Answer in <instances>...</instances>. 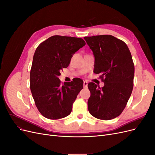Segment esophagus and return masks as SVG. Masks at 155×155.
Listing matches in <instances>:
<instances>
[{"instance_id": "obj_1", "label": "esophagus", "mask_w": 155, "mask_h": 155, "mask_svg": "<svg viewBox=\"0 0 155 155\" xmlns=\"http://www.w3.org/2000/svg\"><path fill=\"white\" fill-rule=\"evenodd\" d=\"M87 85H88L87 81H83V87H84V88L87 87Z\"/></svg>"}]
</instances>
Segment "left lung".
Wrapping results in <instances>:
<instances>
[{"instance_id":"left-lung-1","label":"left lung","mask_w":155,"mask_h":155,"mask_svg":"<svg viewBox=\"0 0 155 155\" xmlns=\"http://www.w3.org/2000/svg\"><path fill=\"white\" fill-rule=\"evenodd\" d=\"M84 39L94 55V72L101 74L104 83L101 88L93 82L88 84V111L97 119H114L123 112L133 91L134 65L130 50L123 41L110 35Z\"/></svg>"}]
</instances>
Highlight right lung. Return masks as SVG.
Returning <instances> with one entry per match:
<instances>
[{"label":"right lung","mask_w":155,"mask_h":155,"mask_svg":"<svg viewBox=\"0 0 155 155\" xmlns=\"http://www.w3.org/2000/svg\"><path fill=\"white\" fill-rule=\"evenodd\" d=\"M85 44L81 38L54 35L36 48L30 70V89L37 109L45 118L58 120L71 112L83 81L74 78L63 85L58 76L61 70L68 67L74 54Z\"/></svg>","instance_id":"right-lung-1"}]
</instances>
